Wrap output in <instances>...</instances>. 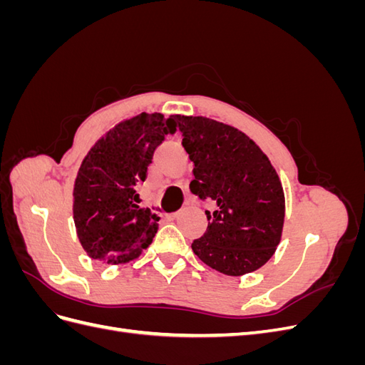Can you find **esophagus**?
<instances>
[{
	"label": "esophagus",
	"mask_w": 365,
	"mask_h": 365,
	"mask_svg": "<svg viewBox=\"0 0 365 365\" xmlns=\"http://www.w3.org/2000/svg\"><path fill=\"white\" fill-rule=\"evenodd\" d=\"M170 219H178L180 216H181V210H178V212H175V213H170V215H168Z\"/></svg>",
	"instance_id": "1"
}]
</instances>
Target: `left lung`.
<instances>
[{
    "label": "left lung",
    "mask_w": 365,
    "mask_h": 365,
    "mask_svg": "<svg viewBox=\"0 0 365 365\" xmlns=\"http://www.w3.org/2000/svg\"><path fill=\"white\" fill-rule=\"evenodd\" d=\"M182 148L193 163L190 192L212 201L208 227L192 250L210 268L244 275L280 244L284 195L268 157L244 132L207 117L178 115Z\"/></svg>",
    "instance_id": "8db88e82"
}]
</instances>
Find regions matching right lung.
Returning <instances> with one entry per match:
<instances>
[{
	"instance_id": "1",
	"label": "right lung",
	"mask_w": 365,
	"mask_h": 365,
	"mask_svg": "<svg viewBox=\"0 0 365 365\" xmlns=\"http://www.w3.org/2000/svg\"><path fill=\"white\" fill-rule=\"evenodd\" d=\"M176 118L141 113L121 121L97 140L83 158L74 182L73 216L83 250L94 260L126 263L150 245L157 215L138 205L137 185Z\"/></svg>"
}]
</instances>
